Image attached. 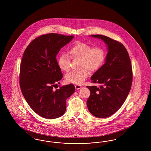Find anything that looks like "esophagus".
Wrapping results in <instances>:
<instances>
[{"mask_svg":"<svg viewBox=\"0 0 151 151\" xmlns=\"http://www.w3.org/2000/svg\"><path fill=\"white\" fill-rule=\"evenodd\" d=\"M75 87L76 89H80V88H81L82 86H81L80 85H75Z\"/></svg>","mask_w":151,"mask_h":151,"instance_id":"obj_1","label":"esophagus"}]
</instances>
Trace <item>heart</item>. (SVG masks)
Instances as JSON below:
<instances>
[{
	"instance_id": "b5f03b06",
	"label": "heart",
	"mask_w": 151,
	"mask_h": 151,
	"mask_svg": "<svg viewBox=\"0 0 151 151\" xmlns=\"http://www.w3.org/2000/svg\"><path fill=\"white\" fill-rule=\"evenodd\" d=\"M69 55L65 52L60 54L58 59L59 68L65 72L70 69V57L72 59H80L79 71H71L65 75V80L68 83L81 84L88 76V70L95 72L99 70L104 64L106 54L104 49L101 47H94L84 42L74 44L69 50Z\"/></svg>"
}]
</instances>
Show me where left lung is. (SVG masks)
I'll return each instance as SVG.
<instances>
[{
  "instance_id": "1",
  "label": "left lung",
  "mask_w": 151,
  "mask_h": 151,
  "mask_svg": "<svg viewBox=\"0 0 151 151\" xmlns=\"http://www.w3.org/2000/svg\"><path fill=\"white\" fill-rule=\"evenodd\" d=\"M91 36L104 41L108 52L105 64L91 77L92 83L100 86H86L91 92L86 105L92 115L106 118L119 109L129 93L132 81V66L123 44L106 36Z\"/></svg>"
}]
</instances>
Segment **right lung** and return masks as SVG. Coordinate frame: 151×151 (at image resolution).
I'll list each match as a JSON object with an SVG mask.
<instances>
[{"label": "right lung", "instance_id": "add662e5", "mask_svg": "<svg viewBox=\"0 0 151 151\" xmlns=\"http://www.w3.org/2000/svg\"><path fill=\"white\" fill-rule=\"evenodd\" d=\"M73 38L57 33L42 35L29 43L24 52L20 70L22 93L31 109L44 118L63 115L66 100L75 91L72 84L53 89L63 78L57 55Z\"/></svg>", "mask_w": 151, "mask_h": 151}]
</instances>
